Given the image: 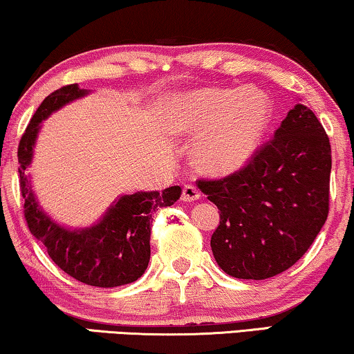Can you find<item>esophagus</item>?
<instances>
[{
    "label": "esophagus",
    "mask_w": 354,
    "mask_h": 354,
    "mask_svg": "<svg viewBox=\"0 0 354 354\" xmlns=\"http://www.w3.org/2000/svg\"><path fill=\"white\" fill-rule=\"evenodd\" d=\"M199 196H201V194H199L196 187H193V185L183 187V189H182V199H183V201H188V203L189 201H196V199H199Z\"/></svg>",
    "instance_id": "34e87169"
}]
</instances>
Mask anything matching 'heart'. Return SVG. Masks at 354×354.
I'll list each match as a JSON object with an SVG mask.
<instances>
[{"instance_id": "1", "label": "heart", "mask_w": 354, "mask_h": 354, "mask_svg": "<svg viewBox=\"0 0 354 354\" xmlns=\"http://www.w3.org/2000/svg\"><path fill=\"white\" fill-rule=\"evenodd\" d=\"M273 105L257 88L194 89L174 97L165 113L167 131L180 137H199L192 158L209 176H228L254 156Z\"/></svg>"}]
</instances>
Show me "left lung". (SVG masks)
<instances>
[{
  "label": "left lung",
  "mask_w": 354,
  "mask_h": 354,
  "mask_svg": "<svg viewBox=\"0 0 354 354\" xmlns=\"http://www.w3.org/2000/svg\"><path fill=\"white\" fill-rule=\"evenodd\" d=\"M330 167L324 127L297 104L248 166L220 180H199L220 211L211 238L220 268L255 281L290 268L326 223Z\"/></svg>",
  "instance_id": "left-lung-1"
}]
</instances>
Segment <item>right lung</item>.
Returning <instances> with one entry per match:
<instances>
[{
  "instance_id": "1",
  "label": "right lung",
  "mask_w": 354,
  "mask_h": 354,
  "mask_svg": "<svg viewBox=\"0 0 354 354\" xmlns=\"http://www.w3.org/2000/svg\"><path fill=\"white\" fill-rule=\"evenodd\" d=\"M78 84L64 86L49 94L38 106L19 143L20 192L25 199L24 214L30 232L48 249L49 257L71 278L95 288H116L134 283L150 262V233L153 212L172 206L182 188L162 192L122 194L106 209L100 220L84 228H66L49 217L32 189L25 169L32 165L41 122L70 102L88 95Z\"/></svg>"
}]
</instances>
